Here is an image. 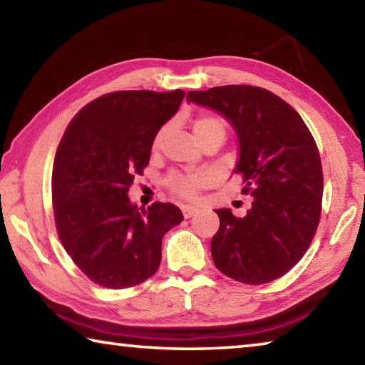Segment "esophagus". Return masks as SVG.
<instances>
[{"instance_id":"obj_1","label":"esophagus","mask_w":365,"mask_h":365,"mask_svg":"<svg viewBox=\"0 0 365 365\" xmlns=\"http://www.w3.org/2000/svg\"><path fill=\"white\" fill-rule=\"evenodd\" d=\"M182 212H183V217L185 219H190V217H193V215L197 212V209L195 207V206H183L182 207Z\"/></svg>"}]
</instances>
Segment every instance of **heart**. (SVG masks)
<instances>
[{
    "label": "heart",
    "instance_id": "obj_1",
    "mask_svg": "<svg viewBox=\"0 0 365 365\" xmlns=\"http://www.w3.org/2000/svg\"><path fill=\"white\" fill-rule=\"evenodd\" d=\"M165 132L168 128H160L158 132L156 137H154L153 141V150H158V148L163 145V140L165 137ZM193 133L196 140H201L205 137H209L212 133H222L225 135V127L222 120H219L217 117L212 115H200L196 117V120L193 122ZM206 183V175L202 174H193V175H177L170 178V188L178 193L180 196L190 197L193 196L197 190H200L202 185Z\"/></svg>",
    "mask_w": 365,
    "mask_h": 365
}]
</instances>
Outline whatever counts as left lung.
Here are the masks:
<instances>
[{"label":"left lung","instance_id":"1","mask_svg":"<svg viewBox=\"0 0 365 365\" xmlns=\"http://www.w3.org/2000/svg\"><path fill=\"white\" fill-rule=\"evenodd\" d=\"M188 103L219 113L238 138L233 174L252 196L245 217L215 209L212 261L230 279L262 285L304 256L322 209L324 175L316 141L301 115L269 90L250 85L190 91Z\"/></svg>","mask_w":365,"mask_h":365}]
</instances>
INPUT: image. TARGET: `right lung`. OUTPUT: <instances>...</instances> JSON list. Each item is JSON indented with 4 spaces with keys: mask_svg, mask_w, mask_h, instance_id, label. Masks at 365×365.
I'll use <instances>...</instances> for the list:
<instances>
[{
    "mask_svg": "<svg viewBox=\"0 0 365 365\" xmlns=\"http://www.w3.org/2000/svg\"><path fill=\"white\" fill-rule=\"evenodd\" d=\"M183 90L104 95L67 127L53 165V205L61 243L90 280L135 287L156 274L160 243L183 220L170 202L138 207L128 197L150 163L154 137L177 114Z\"/></svg>",
    "mask_w": 365,
    "mask_h": 365,
    "instance_id": "right-lung-1",
    "label": "right lung"
}]
</instances>
